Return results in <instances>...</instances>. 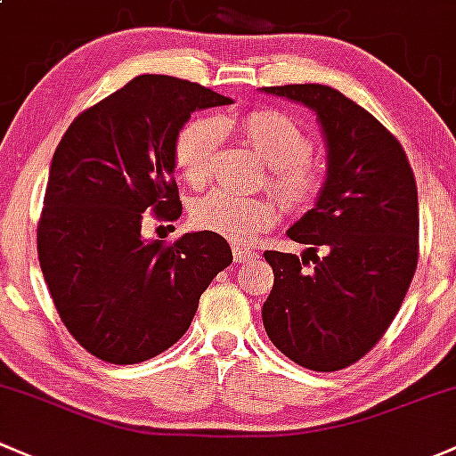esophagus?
<instances>
[{
    "label": "esophagus",
    "mask_w": 456,
    "mask_h": 456,
    "mask_svg": "<svg viewBox=\"0 0 456 456\" xmlns=\"http://www.w3.org/2000/svg\"><path fill=\"white\" fill-rule=\"evenodd\" d=\"M232 256H234V263H243V261L256 259V252L252 250V248L234 246V248H232Z\"/></svg>",
    "instance_id": "34e87169"
}]
</instances>
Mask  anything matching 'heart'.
<instances>
[{
  "label": "heart",
  "instance_id": "b5f03b06",
  "mask_svg": "<svg viewBox=\"0 0 456 456\" xmlns=\"http://www.w3.org/2000/svg\"><path fill=\"white\" fill-rule=\"evenodd\" d=\"M246 142L270 167L272 186L289 208H307L321 195L322 173L312 164V138L289 116L276 110H256L239 120ZM222 123L197 116L177 134L173 158L186 184L200 189L213 175L222 144ZM281 217V204L270 195L248 197L228 189L210 191L191 206L195 228L215 232L228 241H252Z\"/></svg>",
  "mask_w": 456,
  "mask_h": 456
}]
</instances>
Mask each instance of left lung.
I'll return each instance as SVG.
<instances>
[{"label":"left lung","mask_w":456,"mask_h":456,"mask_svg":"<svg viewBox=\"0 0 456 456\" xmlns=\"http://www.w3.org/2000/svg\"><path fill=\"white\" fill-rule=\"evenodd\" d=\"M316 111L327 180L288 230L306 257L265 250L274 285L263 325L281 354L312 370H340L369 354L400 312L419 256L417 184L400 140L364 107L318 83L263 87ZM318 247L326 250L322 260Z\"/></svg>","instance_id":"obj_1"}]
</instances>
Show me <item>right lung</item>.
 I'll use <instances>...</instances> for the list:
<instances>
[{
	"label": "right lung",
	"mask_w": 456,
	"mask_h": 456,
	"mask_svg": "<svg viewBox=\"0 0 456 456\" xmlns=\"http://www.w3.org/2000/svg\"><path fill=\"white\" fill-rule=\"evenodd\" d=\"M222 94L142 74L81 111L53 156L37 250L50 297L74 340L111 364H138L175 345L210 281L232 263L215 232L173 243L144 222L182 215L173 144L195 110Z\"/></svg>",
	"instance_id": "obj_1"
}]
</instances>
